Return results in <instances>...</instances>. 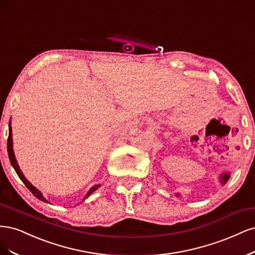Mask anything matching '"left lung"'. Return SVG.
<instances>
[{
  "instance_id": "1",
  "label": "left lung",
  "mask_w": 255,
  "mask_h": 255,
  "mask_svg": "<svg viewBox=\"0 0 255 255\" xmlns=\"http://www.w3.org/2000/svg\"><path fill=\"white\" fill-rule=\"evenodd\" d=\"M221 181H223V183H226L227 181H228V179H229V174H225V175H223L221 176Z\"/></svg>"
}]
</instances>
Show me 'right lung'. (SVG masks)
I'll return each instance as SVG.
<instances>
[{
	"mask_svg": "<svg viewBox=\"0 0 255 255\" xmlns=\"http://www.w3.org/2000/svg\"><path fill=\"white\" fill-rule=\"evenodd\" d=\"M7 150H8V157H9L11 165H12V167L14 168L15 172H17V174H18L19 178L22 180V182L26 185V187L31 192V194H34L38 199L42 200V201H44V202H48V201L44 198V197L42 196V194H41L35 186H32V185L27 181L26 178L23 176L22 171L20 170V167H19V165H18L17 160H15V158H14V153H13V149H12V136H11V127H10V125H9V135H8V139H7ZM98 186H100V185H94V186L91 188V190H90V191L88 192L87 196L85 197V199L88 198V197H89L90 195H91Z\"/></svg>",
	"mask_w": 255,
	"mask_h": 255,
	"instance_id": "add662e5",
	"label": "right lung"
}]
</instances>
